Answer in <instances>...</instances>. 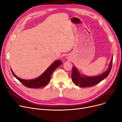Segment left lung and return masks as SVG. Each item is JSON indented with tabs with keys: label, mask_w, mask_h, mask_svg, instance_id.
<instances>
[{
	"label": "left lung",
	"mask_w": 122,
	"mask_h": 122,
	"mask_svg": "<svg viewBox=\"0 0 122 122\" xmlns=\"http://www.w3.org/2000/svg\"><path fill=\"white\" fill-rule=\"evenodd\" d=\"M112 62L113 57L112 58L109 66L107 71L100 75L95 76H88L81 75L78 70L74 66L72 73V81L76 86H78L81 87L94 86L107 77L111 71Z\"/></svg>",
	"instance_id": "left-lung-1"
}]
</instances>
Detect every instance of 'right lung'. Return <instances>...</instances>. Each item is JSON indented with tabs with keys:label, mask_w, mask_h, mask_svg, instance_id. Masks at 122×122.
Segmentation results:
<instances>
[{
	"label": "right lung",
	"mask_w": 122,
	"mask_h": 122,
	"mask_svg": "<svg viewBox=\"0 0 122 122\" xmlns=\"http://www.w3.org/2000/svg\"><path fill=\"white\" fill-rule=\"evenodd\" d=\"M61 60H57L53 62L41 76L38 78L30 80H23L18 77L11 69L12 74L22 84L29 88H40L47 85L51 79V76L54 70L62 64Z\"/></svg>",
	"instance_id": "right-lung-1"
}]
</instances>
